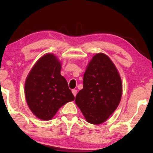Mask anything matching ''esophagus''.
I'll return each instance as SVG.
<instances>
[{
  "label": "esophagus",
  "mask_w": 153,
  "mask_h": 153,
  "mask_svg": "<svg viewBox=\"0 0 153 153\" xmlns=\"http://www.w3.org/2000/svg\"><path fill=\"white\" fill-rule=\"evenodd\" d=\"M72 93H73L74 97H76V94H77V90H76V89L72 90Z\"/></svg>",
  "instance_id": "1"
}]
</instances>
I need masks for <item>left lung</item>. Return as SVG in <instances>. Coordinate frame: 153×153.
Masks as SVG:
<instances>
[{
	"mask_svg": "<svg viewBox=\"0 0 153 153\" xmlns=\"http://www.w3.org/2000/svg\"><path fill=\"white\" fill-rule=\"evenodd\" d=\"M121 95L122 82L115 65L107 55L96 54L86 67L76 104L88 122L99 125L117 108Z\"/></svg>",
	"mask_w": 153,
	"mask_h": 153,
	"instance_id": "8db88e82",
	"label": "left lung"
}]
</instances>
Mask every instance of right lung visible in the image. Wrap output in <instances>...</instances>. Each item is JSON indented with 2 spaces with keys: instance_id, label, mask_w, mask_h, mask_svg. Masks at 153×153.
<instances>
[{
  "instance_id": "add662e5",
  "label": "right lung",
  "mask_w": 153,
  "mask_h": 153,
  "mask_svg": "<svg viewBox=\"0 0 153 153\" xmlns=\"http://www.w3.org/2000/svg\"><path fill=\"white\" fill-rule=\"evenodd\" d=\"M61 69V62L53 54L48 53L38 59L27 75L25 99L40 120H51L59 108L75 99Z\"/></svg>"
}]
</instances>
